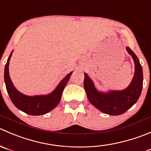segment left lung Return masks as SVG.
I'll use <instances>...</instances> for the list:
<instances>
[{
  "instance_id": "8db88e82",
  "label": "left lung",
  "mask_w": 151,
  "mask_h": 151,
  "mask_svg": "<svg viewBox=\"0 0 151 151\" xmlns=\"http://www.w3.org/2000/svg\"><path fill=\"white\" fill-rule=\"evenodd\" d=\"M126 50L133 58L135 71L132 81L123 90H109L106 92L98 91L92 79L84 73L83 86L89 102L102 112L109 115H120L132 107L141 95L143 83L142 68L138 57L128 47Z\"/></svg>"
}]
</instances>
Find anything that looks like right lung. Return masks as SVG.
<instances>
[{
    "instance_id": "obj_1",
    "label": "right lung",
    "mask_w": 151,
    "mask_h": 151,
    "mask_svg": "<svg viewBox=\"0 0 151 151\" xmlns=\"http://www.w3.org/2000/svg\"><path fill=\"white\" fill-rule=\"evenodd\" d=\"M12 53L13 50L10 53L6 64L5 69H4V81H5L7 92L14 105L18 109L31 115H42L47 114L56 108L62 98V92L68 81L70 80V77L72 75L73 71L61 81L60 83L58 84L53 92L47 95H34V96L24 95L19 92L14 87L10 78L9 65Z\"/></svg>"
}]
</instances>
